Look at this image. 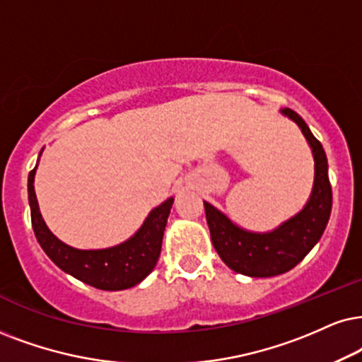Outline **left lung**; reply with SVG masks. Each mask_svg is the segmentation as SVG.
Instances as JSON below:
<instances>
[{
	"mask_svg": "<svg viewBox=\"0 0 362 362\" xmlns=\"http://www.w3.org/2000/svg\"><path fill=\"white\" fill-rule=\"evenodd\" d=\"M281 113L299 125L313 148L314 187L305 207L276 230L257 234L237 227L221 210L204 202L210 239L217 254L232 271L250 277H272L296 267L321 239L331 217L332 189L321 141L294 110L284 108Z\"/></svg>",
	"mask_w": 362,
	"mask_h": 362,
	"instance_id": "obj_1",
	"label": "left lung"
}]
</instances>
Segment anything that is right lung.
Masks as SVG:
<instances>
[{
  "mask_svg": "<svg viewBox=\"0 0 362 362\" xmlns=\"http://www.w3.org/2000/svg\"><path fill=\"white\" fill-rule=\"evenodd\" d=\"M36 167L28 175V202L31 226L45 254L78 281L102 291H123L140 284L157 265L162 250L163 230L170 214L173 197L155 207L134 237L120 245L102 250H80L58 240L40 214L35 194Z\"/></svg>",
  "mask_w": 362,
  "mask_h": 362,
  "instance_id": "add662e5",
  "label": "right lung"
}]
</instances>
